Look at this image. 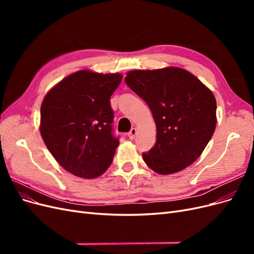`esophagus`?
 Instances as JSON below:
<instances>
[{
  "mask_svg": "<svg viewBox=\"0 0 254 254\" xmlns=\"http://www.w3.org/2000/svg\"><path fill=\"white\" fill-rule=\"evenodd\" d=\"M135 135H136V129H135V128H132L131 130H130V132L128 133L129 139H130V140H133L134 137H135Z\"/></svg>",
  "mask_w": 254,
  "mask_h": 254,
  "instance_id": "obj_1",
  "label": "esophagus"
}]
</instances>
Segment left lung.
<instances>
[{"mask_svg": "<svg viewBox=\"0 0 254 254\" xmlns=\"http://www.w3.org/2000/svg\"><path fill=\"white\" fill-rule=\"evenodd\" d=\"M127 86L148 105L157 141L143 153L160 175L178 173L200 157L216 127V99L195 75L181 67L127 72Z\"/></svg>", "mask_w": 254, "mask_h": 254, "instance_id": "1", "label": "left lung"}]
</instances>
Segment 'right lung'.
<instances>
[{
  "instance_id": "right-lung-1",
  "label": "right lung",
  "mask_w": 254,
  "mask_h": 254,
  "mask_svg": "<svg viewBox=\"0 0 254 254\" xmlns=\"http://www.w3.org/2000/svg\"><path fill=\"white\" fill-rule=\"evenodd\" d=\"M120 73H72L44 96L40 133L57 162L68 173L93 179L110 166L120 144L112 134L110 97Z\"/></svg>"
}]
</instances>
